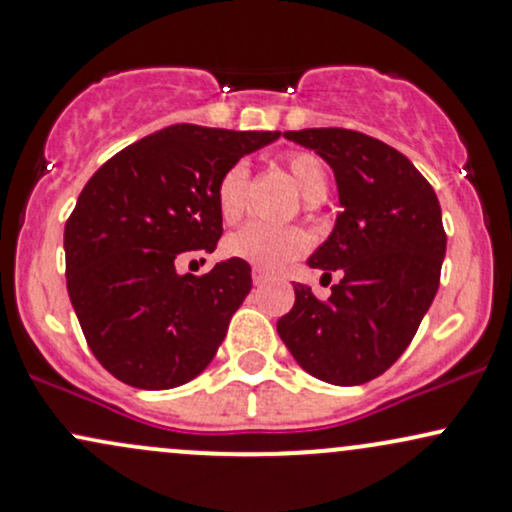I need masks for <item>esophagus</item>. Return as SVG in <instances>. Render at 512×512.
<instances>
[{
  "instance_id": "1",
  "label": "esophagus",
  "mask_w": 512,
  "mask_h": 512,
  "mask_svg": "<svg viewBox=\"0 0 512 512\" xmlns=\"http://www.w3.org/2000/svg\"><path fill=\"white\" fill-rule=\"evenodd\" d=\"M251 278H254V283L258 285V283H263V280L268 278V273L263 271V268H258V266H254V271H251Z\"/></svg>"
}]
</instances>
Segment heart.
Listing matches in <instances>:
<instances>
[{
    "instance_id": "1",
    "label": "heart",
    "mask_w": 512,
    "mask_h": 512,
    "mask_svg": "<svg viewBox=\"0 0 512 512\" xmlns=\"http://www.w3.org/2000/svg\"><path fill=\"white\" fill-rule=\"evenodd\" d=\"M283 166L295 180L307 207L320 205L329 190V168L317 153L312 151H290L285 153ZM246 188H249V168L244 163H234L222 173L214 188L219 217L227 224H234L244 214ZM307 249V236L295 227H271L263 222H251L241 227L224 241V251L241 261L254 263L266 271H278L288 266Z\"/></svg>"
}]
</instances>
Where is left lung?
Returning a JSON list of instances; mask_svg holds the SVG:
<instances>
[{
	"label": "left lung",
	"instance_id": "left-lung-1",
	"mask_svg": "<svg viewBox=\"0 0 512 512\" xmlns=\"http://www.w3.org/2000/svg\"><path fill=\"white\" fill-rule=\"evenodd\" d=\"M334 170L339 212L332 234L307 258L332 280L320 300L295 283L278 334L320 381L361 386L388 371L415 337L439 288L447 234L432 185L393 146L351 129L285 131Z\"/></svg>",
	"mask_w": 512,
	"mask_h": 512
}]
</instances>
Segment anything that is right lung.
Listing matches in <instances>:
<instances>
[{"label": "right lung", "instance_id": "right-lung-1", "mask_svg": "<svg viewBox=\"0 0 512 512\" xmlns=\"http://www.w3.org/2000/svg\"><path fill=\"white\" fill-rule=\"evenodd\" d=\"M280 131L175 124L122 148L65 222V278L95 359L126 386L166 390L205 371L251 290L241 258L180 276L183 251L222 236L214 188Z\"/></svg>", "mask_w": 512, "mask_h": 512}]
</instances>
